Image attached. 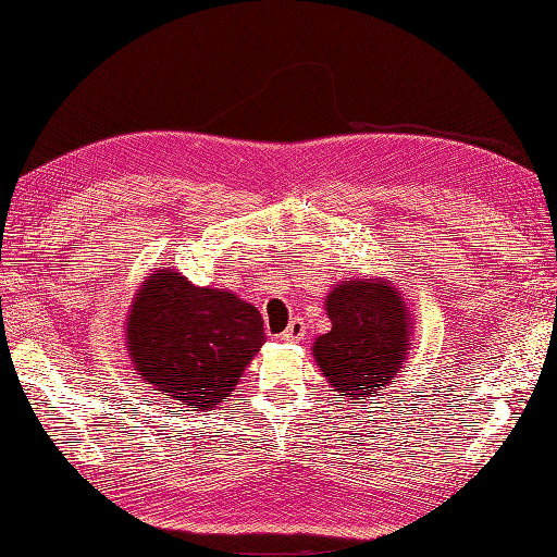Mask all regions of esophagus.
I'll use <instances>...</instances> for the list:
<instances>
[{
	"mask_svg": "<svg viewBox=\"0 0 557 557\" xmlns=\"http://www.w3.org/2000/svg\"><path fill=\"white\" fill-rule=\"evenodd\" d=\"M305 334H307L305 320L295 318V320H290V325L285 327V332L281 334V339H283V342H299V339H305Z\"/></svg>",
	"mask_w": 557,
	"mask_h": 557,
	"instance_id": "obj_1",
	"label": "esophagus"
}]
</instances>
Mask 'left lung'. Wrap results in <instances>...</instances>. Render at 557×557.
I'll use <instances>...</instances> for the list:
<instances>
[{
    "mask_svg": "<svg viewBox=\"0 0 557 557\" xmlns=\"http://www.w3.org/2000/svg\"><path fill=\"white\" fill-rule=\"evenodd\" d=\"M332 330L313 344L315 362L346 401L374 397L409 350V311L385 281H342L327 295Z\"/></svg>",
    "mask_w": 557,
    "mask_h": 557,
    "instance_id": "left-lung-1",
    "label": "left lung"
}]
</instances>
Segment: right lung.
Segmentation results:
<instances>
[{"mask_svg":"<svg viewBox=\"0 0 557 557\" xmlns=\"http://www.w3.org/2000/svg\"><path fill=\"white\" fill-rule=\"evenodd\" d=\"M264 344L260 311L227 290L199 288L172 269L148 276L127 318V350L158 395L185 407L227 401Z\"/></svg>","mask_w":557,"mask_h":557,"instance_id":"1","label":"right lung"}]
</instances>
